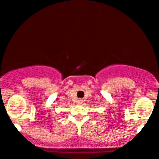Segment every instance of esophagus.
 I'll use <instances>...</instances> for the list:
<instances>
[{"label":"esophagus","mask_w":159,"mask_h":159,"mask_svg":"<svg viewBox=\"0 0 159 159\" xmlns=\"http://www.w3.org/2000/svg\"><path fill=\"white\" fill-rule=\"evenodd\" d=\"M78 103L79 104H82L83 103V100H78Z\"/></svg>","instance_id":"obj_1"}]
</instances>
